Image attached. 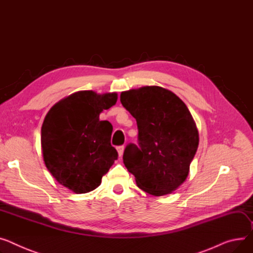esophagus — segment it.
Segmentation results:
<instances>
[{
  "label": "esophagus",
  "instance_id": "34e87169",
  "mask_svg": "<svg viewBox=\"0 0 253 253\" xmlns=\"http://www.w3.org/2000/svg\"><path fill=\"white\" fill-rule=\"evenodd\" d=\"M124 145H120L117 147V151H118V155H119V157H122L123 153H124Z\"/></svg>",
  "mask_w": 253,
  "mask_h": 253
}]
</instances>
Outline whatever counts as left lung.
Returning a JSON list of instances; mask_svg holds the SVG:
<instances>
[{
  "mask_svg": "<svg viewBox=\"0 0 253 253\" xmlns=\"http://www.w3.org/2000/svg\"><path fill=\"white\" fill-rule=\"evenodd\" d=\"M120 100L138 128V144L129 143L124 150L125 167L143 191L156 196L171 193L186 180L198 147L188 108L160 86L124 91Z\"/></svg>",
  "mask_w": 253,
  "mask_h": 253,
  "instance_id": "obj_1",
  "label": "left lung"
}]
</instances>
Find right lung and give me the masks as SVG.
I'll return each instance as SVG.
<instances>
[{
	"label": "right lung",
	"mask_w": 253,
	"mask_h": 253,
	"mask_svg": "<svg viewBox=\"0 0 253 253\" xmlns=\"http://www.w3.org/2000/svg\"><path fill=\"white\" fill-rule=\"evenodd\" d=\"M116 92H75L46 114L42 126V149L49 173L75 193L94 190L118 159L111 145L113 126L99 114L117 102Z\"/></svg>",
	"instance_id": "1"
}]
</instances>
